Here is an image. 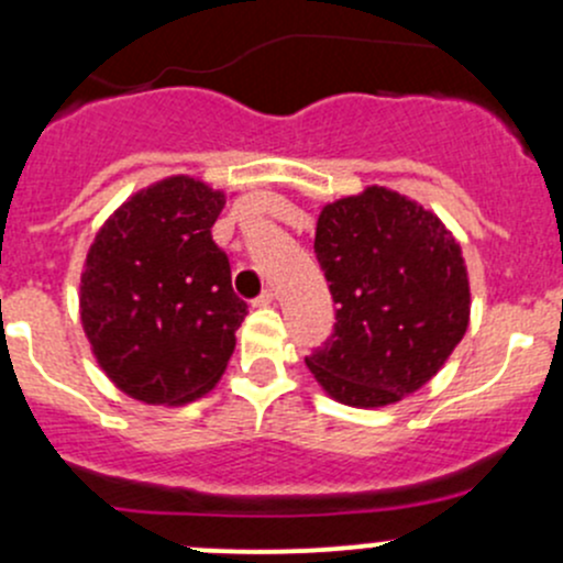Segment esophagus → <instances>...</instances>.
<instances>
[{
	"label": "esophagus",
	"mask_w": 563,
	"mask_h": 563,
	"mask_svg": "<svg viewBox=\"0 0 563 563\" xmlns=\"http://www.w3.org/2000/svg\"><path fill=\"white\" fill-rule=\"evenodd\" d=\"M272 302H275V291H272V288H266V291L264 294H261V297L258 299H255V308H269V305Z\"/></svg>",
	"instance_id": "obj_1"
}]
</instances>
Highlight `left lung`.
<instances>
[{"label": "left lung", "mask_w": 563, "mask_h": 563, "mask_svg": "<svg viewBox=\"0 0 563 563\" xmlns=\"http://www.w3.org/2000/svg\"><path fill=\"white\" fill-rule=\"evenodd\" d=\"M313 247L338 302L332 338L305 356L323 391L382 408L424 387L468 329L455 236L417 201L373 185L321 209Z\"/></svg>", "instance_id": "obj_1"}]
</instances>
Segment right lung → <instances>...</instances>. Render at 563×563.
Segmentation results:
<instances>
[{
    "mask_svg": "<svg viewBox=\"0 0 563 563\" xmlns=\"http://www.w3.org/2000/svg\"><path fill=\"white\" fill-rule=\"evenodd\" d=\"M225 196L168 176L124 201L81 272V323L106 376L150 406L207 395L234 354L247 305L212 240Z\"/></svg>",
    "mask_w": 563,
    "mask_h": 563,
    "instance_id": "add662e5",
    "label": "right lung"
}]
</instances>
